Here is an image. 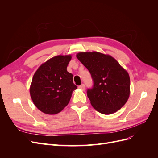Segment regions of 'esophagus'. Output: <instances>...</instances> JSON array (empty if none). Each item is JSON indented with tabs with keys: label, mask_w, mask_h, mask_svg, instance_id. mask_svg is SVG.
I'll list each match as a JSON object with an SVG mask.
<instances>
[{
	"label": "esophagus",
	"mask_w": 158,
	"mask_h": 158,
	"mask_svg": "<svg viewBox=\"0 0 158 158\" xmlns=\"http://www.w3.org/2000/svg\"><path fill=\"white\" fill-rule=\"evenodd\" d=\"M80 89H82V90H84L85 89V85L84 84H82V85H79V87H78Z\"/></svg>",
	"instance_id": "obj_1"
}]
</instances>
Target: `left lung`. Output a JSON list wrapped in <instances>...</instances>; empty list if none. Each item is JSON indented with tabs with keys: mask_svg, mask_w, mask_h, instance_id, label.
Returning a JSON list of instances; mask_svg holds the SVG:
<instances>
[{
	"mask_svg": "<svg viewBox=\"0 0 158 158\" xmlns=\"http://www.w3.org/2000/svg\"><path fill=\"white\" fill-rule=\"evenodd\" d=\"M76 57L92 75L94 85L87 95L92 107L110 114L125 106L131 93L127 71L111 55L99 52H80Z\"/></svg>",
	"mask_w": 158,
	"mask_h": 158,
	"instance_id": "left-lung-1",
	"label": "left lung"
}]
</instances>
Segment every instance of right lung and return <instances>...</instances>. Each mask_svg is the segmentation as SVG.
<instances>
[{
	"mask_svg": "<svg viewBox=\"0 0 158 158\" xmlns=\"http://www.w3.org/2000/svg\"><path fill=\"white\" fill-rule=\"evenodd\" d=\"M71 59L70 55L55 56L43 63L33 75L30 93L33 104L41 112L60 113L77 89L73 75L66 70Z\"/></svg>",
	"mask_w": 158,
	"mask_h": 158,
	"instance_id": "add662e5",
	"label": "right lung"
}]
</instances>
